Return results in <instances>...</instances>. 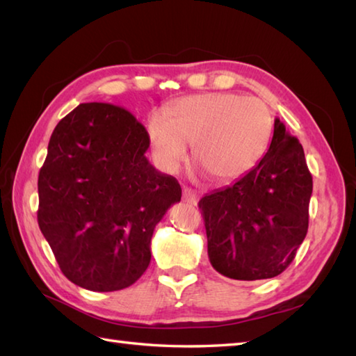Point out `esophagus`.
<instances>
[{"mask_svg": "<svg viewBox=\"0 0 356 356\" xmlns=\"http://www.w3.org/2000/svg\"><path fill=\"white\" fill-rule=\"evenodd\" d=\"M184 202H186V204L190 205H196L197 204V194L191 191L190 188H184V196H182Z\"/></svg>", "mask_w": 356, "mask_h": 356, "instance_id": "esophagus-1", "label": "esophagus"}]
</instances>
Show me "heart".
<instances>
[{"instance_id": "heart-1", "label": "heart", "mask_w": 356, "mask_h": 356, "mask_svg": "<svg viewBox=\"0 0 356 356\" xmlns=\"http://www.w3.org/2000/svg\"><path fill=\"white\" fill-rule=\"evenodd\" d=\"M275 128L268 104L232 92L190 95L172 103L165 115L148 122V137L160 168L176 172L188 157L216 184L245 176L266 154Z\"/></svg>"}]
</instances>
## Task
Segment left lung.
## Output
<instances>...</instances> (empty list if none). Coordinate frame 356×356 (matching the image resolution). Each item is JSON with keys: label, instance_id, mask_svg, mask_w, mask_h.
Returning <instances> with one entry per match:
<instances>
[{"label": "left lung", "instance_id": "left-lung-1", "mask_svg": "<svg viewBox=\"0 0 356 356\" xmlns=\"http://www.w3.org/2000/svg\"><path fill=\"white\" fill-rule=\"evenodd\" d=\"M312 190L302 145L275 118L261 162L199 200L214 270L238 281L281 275L307 234Z\"/></svg>", "mask_w": 356, "mask_h": 356}]
</instances>
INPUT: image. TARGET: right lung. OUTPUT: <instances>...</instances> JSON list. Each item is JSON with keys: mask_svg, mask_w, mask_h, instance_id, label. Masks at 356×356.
Listing matches in <instances>:
<instances>
[{"mask_svg": "<svg viewBox=\"0 0 356 356\" xmlns=\"http://www.w3.org/2000/svg\"><path fill=\"white\" fill-rule=\"evenodd\" d=\"M148 148L143 124L114 104L81 103L55 127L38 176V225L79 287L122 290L148 268L154 228L182 197Z\"/></svg>", "mask_w": 356, "mask_h": 356, "instance_id": "1", "label": "right lung"}]
</instances>
